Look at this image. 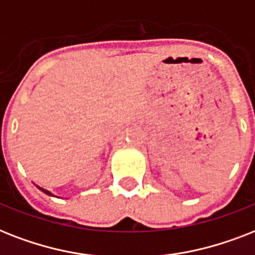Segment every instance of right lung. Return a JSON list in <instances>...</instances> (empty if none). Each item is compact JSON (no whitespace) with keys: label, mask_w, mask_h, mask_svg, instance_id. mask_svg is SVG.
<instances>
[{"label":"right lung","mask_w":255,"mask_h":255,"mask_svg":"<svg viewBox=\"0 0 255 255\" xmlns=\"http://www.w3.org/2000/svg\"><path fill=\"white\" fill-rule=\"evenodd\" d=\"M36 187H38V188H39L40 191H42V192H44V193H46V195H48V196H54V195H52V193H51L50 191H47V189L42 188V187H39V185H36Z\"/></svg>","instance_id":"right-lung-1"}]
</instances>
